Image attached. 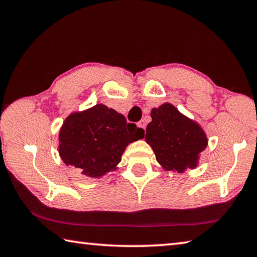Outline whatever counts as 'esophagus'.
I'll list each match as a JSON object with an SVG mask.
<instances>
[{
	"mask_svg": "<svg viewBox=\"0 0 257 257\" xmlns=\"http://www.w3.org/2000/svg\"><path fill=\"white\" fill-rule=\"evenodd\" d=\"M137 125H138V127H141L142 129H145V125H146V123H145V121H144V120H141V121L138 122V123H137Z\"/></svg>",
	"mask_w": 257,
	"mask_h": 257,
	"instance_id": "obj_1",
	"label": "esophagus"
}]
</instances>
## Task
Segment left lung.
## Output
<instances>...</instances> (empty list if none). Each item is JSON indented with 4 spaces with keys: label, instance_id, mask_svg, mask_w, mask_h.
I'll return each instance as SVG.
<instances>
[{
    "label": "left lung",
    "instance_id": "1",
    "mask_svg": "<svg viewBox=\"0 0 257 257\" xmlns=\"http://www.w3.org/2000/svg\"><path fill=\"white\" fill-rule=\"evenodd\" d=\"M152 121L146 127L145 141L166 172L184 173L199 165L202 151L208 145L205 130L170 103L151 111Z\"/></svg>",
    "mask_w": 257,
    "mask_h": 257
}]
</instances>
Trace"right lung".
<instances>
[{
    "instance_id": "1",
    "label": "right lung",
    "mask_w": 257,
    "mask_h": 257,
    "mask_svg": "<svg viewBox=\"0 0 257 257\" xmlns=\"http://www.w3.org/2000/svg\"><path fill=\"white\" fill-rule=\"evenodd\" d=\"M144 137V130L104 104L72 112L58 135L63 162L87 177L99 178L117 169L130 143Z\"/></svg>"
}]
</instances>
